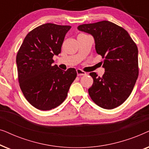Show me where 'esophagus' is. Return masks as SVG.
<instances>
[{"instance_id": "obj_1", "label": "esophagus", "mask_w": 149, "mask_h": 149, "mask_svg": "<svg viewBox=\"0 0 149 149\" xmlns=\"http://www.w3.org/2000/svg\"><path fill=\"white\" fill-rule=\"evenodd\" d=\"M77 73L78 76H83V75L86 74V72L81 70V69H77Z\"/></svg>"}]
</instances>
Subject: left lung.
Here are the masks:
<instances>
[{
  "mask_svg": "<svg viewBox=\"0 0 149 149\" xmlns=\"http://www.w3.org/2000/svg\"><path fill=\"white\" fill-rule=\"evenodd\" d=\"M78 29L93 36L96 52L104 59L102 77L89 73L93 79L89 96L100 107L115 109L130 96L138 79L137 45L124 28L109 21L81 24Z\"/></svg>",
  "mask_w": 149,
  "mask_h": 149,
  "instance_id": "8db88e82",
  "label": "left lung"
}]
</instances>
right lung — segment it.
Listing matches in <instances>:
<instances>
[{"mask_svg":"<svg viewBox=\"0 0 149 149\" xmlns=\"http://www.w3.org/2000/svg\"><path fill=\"white\" fill-rule=\"evenodd\" d=\"M70 28L42 24L26 36L18 50L16 63L19 87L26 99L36 109L49 111L60 105L77 77L75 68L64 71L53 64V57L60 54Z\"/></svg>","mask_w":149,"mask_h":149,"instance_id":"right-lung-1","label":"right lung"}]
</instances>
